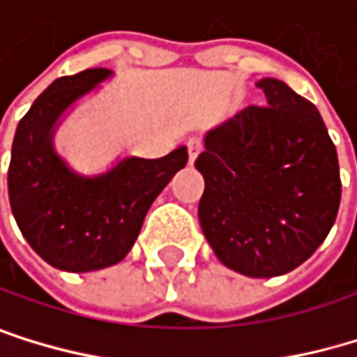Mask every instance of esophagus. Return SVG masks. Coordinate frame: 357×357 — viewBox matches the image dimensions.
<instances>
[{
    "label": "esophagus",
    "mask_w": 357,
    "mask_h": 357,
    "mask_svg": "<svg viewBox=\"0 0 357 357\" xmlns=\"http://www.w3.org/2000/svg\"><path fill=\"white\" fill-rule=\"evenodd\" d=\"M200 151H202V142L200 140H195V138H191L189 142H187V153H189V164H193L195 162V157L200 155Z\"/></svg>",
    "instance_id": "obj_1"
}]
</instances>
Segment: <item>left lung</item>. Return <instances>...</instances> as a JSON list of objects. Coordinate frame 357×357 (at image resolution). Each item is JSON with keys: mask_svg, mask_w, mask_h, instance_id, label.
<instances>
[{"mask_svg": "<svg viewBox=\"0 0 357 357\" xmlns=\"http://www.w3.org/2000/svg\"><path fill=\"white\" fill-rule=\"evenodd\" d=\"M204 138L198 217L215 255L247 277H279L326 241L341 204L336 146L319 110L277 78Z\"/></svg>", "mask_w": 357, "mask_h": 357, "instance_id": "left-lung-1", "label": "left lung"}]
</instances>
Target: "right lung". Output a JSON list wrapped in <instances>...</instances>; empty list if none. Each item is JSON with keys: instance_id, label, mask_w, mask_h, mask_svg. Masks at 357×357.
<instances>
[{"instance_id": "1", "label": "right lung", "mask_w": 357, "mask_h": 357, "mask_svg": "<svg viewBox=\"0 0 357 357\" xmlns=\"http://www.w3.org/2000/svg\"><path fill=\"white\" fill-rule=\"evenodd\" d=\"M106 76L108 70L93 68L57 78L21 119L12 142V215L31 249L68 273L108 268L126 257L153 200L187 164L185 146L159 159L128 157L96 178L61 162L52 151V126Z\"/></svg>"}]
</instances>
